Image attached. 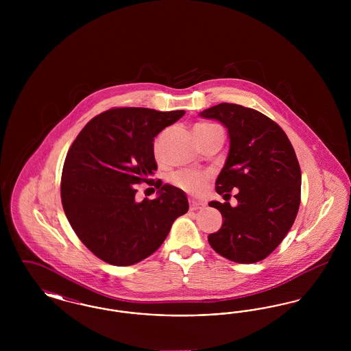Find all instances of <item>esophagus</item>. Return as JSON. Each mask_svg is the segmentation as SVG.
<instances>
[{"instance_id": "1", "label": "esophagus", "mask_w": 351, "mask_h": 351, "mask_svg": "<svg viewBox=\"0 0 351 351\" xmlns=\"http://www.w3.org/2000/svg\"><path fill=\"white\" fill-rule=\"evenodd\" d=\"M205 208V204L200 201L191 200L189 201V209L191 210H201Z\"/></svg>"}]
</instances>
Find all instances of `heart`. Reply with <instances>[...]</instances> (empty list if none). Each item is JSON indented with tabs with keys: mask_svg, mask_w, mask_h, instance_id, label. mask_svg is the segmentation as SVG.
Masks as SVG:
<instances>
[{
	"mask_svg": "<svg viewBox=\"0 0 351 351\" xmlns=\"http://www.w3.org/2000/svg\"><path fill=\"white\" fill-rule=\"evenodd\" d=\"M215 128L217 126L210 123H199L195 126V134L206 133ZM163 136L165 134H159L154 141V152L156 156H160L162 154ZM209 180H210V175L205 171H199V169H182L175 172L171 176V183L173 184L176 188L193 196L202 195L208 186Z\"/></svg>",
	"mask_w": 351,
	"mask_h": 351,
	"instance_id": "1",
	"label": "heart"
}]
</instances>
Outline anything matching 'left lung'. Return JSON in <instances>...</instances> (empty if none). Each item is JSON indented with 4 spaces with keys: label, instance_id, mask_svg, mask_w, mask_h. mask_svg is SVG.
<instances>
[{
    "label": "left lung",
    "instance_id": "8db88e82",
    "mask_svg": "<svg viewBox=\"0 0 351 351\" xmlns=\"http://www.w3.org/2000/svg\"><path fill=\"white\" fill-rule=\"evenodd\" d=\"M222 122L230 151L216 180L226 202L212 201L223 222L209 234L212 249L235 263L259 262L275 250L292 228L300 206L301 169L283 129L263 113L222 102L200 113ZM237 192L234 208L227 202Z\"/></svg>",
    "mask_w": 351,
    "mask_h": 351
}]
</instances>
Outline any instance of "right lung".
Instances as JSON below:
<instances>
[{"instance_id":"obj_1","label":"right lung","mask_w":351,"mask_h":351,"mask_svg":"<svg viewBox=\"0 0 351 351\" xmlns=\"http://www.w3.org/2000/svg\"><path fill=\"white\" fill-rule=\"evenodd\" d=\"M184 110L112 108L92 118L71 145L60 196L84 245L113 266H132L165 242L172 222L188 212L182 189L151 179L158 165L154 138ZM154 184L160 196L134 200L136 184Z\"/></svg>"}]
</instances>
